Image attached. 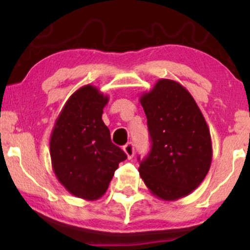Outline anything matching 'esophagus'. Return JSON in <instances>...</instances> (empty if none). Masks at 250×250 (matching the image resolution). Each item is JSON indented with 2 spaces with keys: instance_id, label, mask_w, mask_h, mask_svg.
<instances>
[{
  "instance_id": "esophagus-1",
  "label": "esophagus",
  "mask_w": 250,
  "mask_h": 250,
  "mask_svg": "<svg viewBox=\"0 0 250 250\" xmlns=\"http://www.w3.org/2000/svg\"><path fill=\"white\" fill-rule=\"evenodd\" d=\"M123 150H124V152L126 153V156H127L128 159L133 158V156H134V145H133L132 142H128L127 145H125Z\"/></svg>"
}]
</instances>
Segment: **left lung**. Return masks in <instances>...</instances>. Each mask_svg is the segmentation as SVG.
<instances>
[{
  "instance_id": "1",
  "label": "left lung",
  "mask_w": 250,
  "mask_h": 250,
  "mask_svg": "<svg viewBox=\"0 0 250 250\" xmlns=\"http://www.w3.org/2000/svg\"><path fill=\"white\" fill-rule=\"evenodd\" d=\"M146 116L151 150L139 173L153 196L177 200L196 190L213 158L209 128L183 85L162 78L140 97Z\"/></svg>"
}]
</instances>
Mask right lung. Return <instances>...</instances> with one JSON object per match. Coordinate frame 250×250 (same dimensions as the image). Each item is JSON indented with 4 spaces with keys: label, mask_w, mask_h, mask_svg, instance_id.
Returning a JSON list of instances; mask_svg holds the SVG:
<instances>
[{
    "label": "right lung",
    "mask_w": 250,
    "mask_h": 250,
    "mask_svg": "<svg viewBox=\"0 0 250 250\" xmlns=\"http://www.w3.org/2000/svg\"><path fill=\"white\" fill-rule=\"evenodd\" d=\"M108 101L98 87L84 85L64 104L51 133L53 172L68 192L84 200L104 196L118 164L127 158L102 121Z\"/></svg>",
    "instance_id": "obj_1"
}]
</instances>
